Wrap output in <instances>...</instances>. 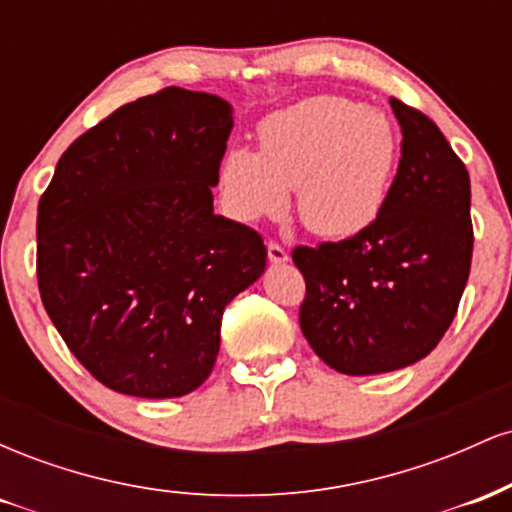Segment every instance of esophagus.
I'll return each instance as SVG.
<instances>
[{
    "label": "esophagus",
    "mask_w": 512,
    "mask_h": 512,
    "mask_svg": "<svg viewBox=\"0 0 512 512\" xmlns=\"http://www.w3.org/2000/svg\"><path fill=\"white\" fill-rule=\"evenodd\" d=\"M267 255H269V262H274V264L289 262V252L281 248L276 240H269V243H267Z\"/></svg>",
    "instance_id": "obj_1"
}]
</instances>
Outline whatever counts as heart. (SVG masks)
Masks as SVG:
<instances>
[{"label":"heart","instance_id":"1","mask_svg":"<svg viewBox=\"0 0 512 512\" xmlns=\"http://www.w3.org/2000/svg\"><path fill=\"white\" fill-rule=\"evenodd\" d=\"M260 154L223 156L219 187L236 219L279 216L298 192V216L325 238H349L378 219L390 192L397 139L380 110L349 98L315 96L267 115Z\"/></svg>","mask_w":512,"mask_h":512}]
</instances>
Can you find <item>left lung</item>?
I'll return each mask as SVG.
<instances>
[{
  "instance_id": "8db88e82",
  "label": "left lung",
  "mask_w": 512,
  "mask_h": 512,
  "mask_svg": "<svg viewBox=\"0 0 512 512\" xmlns=\"http://www.w3.org/2000/svg\"><path fill=\"white\" fill-rule=\"evenodd\" d=\"M402 158L385 207L366 231L298 245L301 330L346 375L407 368L431 354L457 313L472 267L469 173L436 122L390 98Z\"/></svg>"
}]
</instances>
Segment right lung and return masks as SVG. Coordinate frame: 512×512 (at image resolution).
Masks as SVG:
<instances>
[{"label": "right lung", "mask_w": 512, "mask_h": 512, "mask_svg": "<svg viewBox=\"0 0 512 512\" xmlns=\"http://www.w3.org/2000/svg\"><path fill=\"white\" fill-rule=\"evenodd\" d=\"M231 129L223 98L168 86L81 134L40 197V298L110 390H197L219 354L223 308L264 272L260 233L214 214Z\"/></svg>", "instance_id": "obj_1"}]
</instances>
